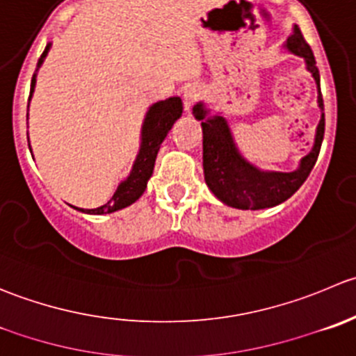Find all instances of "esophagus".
Instances as JSON below:
<instances>
[{"label":"esophagus","mask_w":356,"mask_h":356,"mask_svg":"<svg viewBox=\"0 0 356 356\" xmlns=\"http://www.w3.org/2000/svg\"><path fill=\"white\" fill-rule=\"evenodd\" d=\"M200 97H202V88H200L198 85H188V86H186L184 95H182V99H184V109H186V111H189V109L193 108V104H196V102H198Z\"/></svg>","instance_id":"obj_1"}]
</instances>
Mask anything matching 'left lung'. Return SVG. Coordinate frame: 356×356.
I'll return each mask as SVG.
<instances>
[{"instance_id":"1","label":"left lung","mask_w":356,"mask_h":356,"mask_svg":"<svg viewBox=\"0 0 356 356\" xmlns=\"http://www.w3.org/2000/svg\"><path fill=\"white\" fill-rule=\"evenodd\" d=\"M287 48L292 54L306 58L308 71L313 74L320 90V74L315 55L298 26L287 40ZM318 106L323 109V99L320 92ZM193 115L196 116V120H202L203 174H205L207 186L220 202L241 210L270 209L291 198L315 167L325 132V116L322 115L316 129L315 146L308 156L302 158L296 172H261L245 161L238 153L222 116L205 118L207 109L202 102L193 108Z\"/></svg>"}]
</instances>
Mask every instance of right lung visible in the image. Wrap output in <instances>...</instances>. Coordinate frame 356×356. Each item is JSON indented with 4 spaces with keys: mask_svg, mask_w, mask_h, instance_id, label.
Listing matches in <instances>:
<instances>
[{
    "mask_svg": "<svg viewBox=\"0 0 356 356\" xmlns=\"http://www.w3.org/2000/svg\"><path fill=\"white\" fill-rule=\"evenodd\" d=\"M48 50H50V44H47L44 51L41 54L40 60H38V67L43 64V58L47 57ZM34 85H36V74H33V79H31V95H33ZM181 97H170L167 99V101H160L156 102V104L151 106L143 125V143H140V151L139 154H137V160L136 163H134V168L132 172H130L129 177H127V181H123L122 184L118 186V189H116V193L113 195V198L109 200L106 205L97 207V209L78 210L86 213H99V216H101V213H111L120 209H125V207L132 205L136 200H139L140 195L146 191L147 181H149V177L153 175L154 161H156V154L158 151H160L161 143H163V139L167 137L172 125L181 118Z\"/></svg>",
    "mask_w": 356,
    "mask_h": 356,
    "instance_id": "add662e5",
    "label": "right lung"
}]
</instances>
